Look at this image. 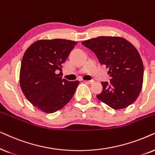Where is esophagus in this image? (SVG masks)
Here are the masks:
<instances>
[{"label": "esophagus", "mask_w": 155, "mask_h": 155, "mask_svg": "<svg viewBox=\"0 0 155 155\" xmlns=\"http://www.w3.org/2000/svg\"><path fill=\"white\" fill-rule=\"evenodd\" d=\"M84 82H85V83H87L88 84H91L94 83V80H91V81H84Z\"/></svg>", "instance_id": "obj_1"}]
</instances>
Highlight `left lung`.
I'll list each match as a JSON object with an SVG mask.
<instances>
[{"label": "left lung", "instance_id": "1", "mask_svg": "<svg viewBox=\"0 0 155 155\" xmlns=\"http://www.w3.org/2000/svg\"><path fill=\"white\" fill-rule=\"evenodd\" d=\"M81 44L109 69L110 83L101 82L103 91L96 96L98 100L115 110L135 102L141 91L144 75L143 63L137 49L120 37L101 36Z\"/></svg>", "mask_w": 155, "mask_h": 155}]
</instances>
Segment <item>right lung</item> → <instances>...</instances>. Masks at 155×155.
<instances>
[{
	"label": "right lung",
	"instance_id": "obj_1",
	"mask_svg": "<svg viewBox=\"0 0 155 155\" xmlns=\"http://www.w3.org/2000/svg\"><path fill=\"white\" fill-rule=\"evenodd\" d=\"M77 44L75 41L41 40L27 49L21 61L20 85L27 99L40 110L52 113L73 97L79 81L61 79V64Z\"/></svg>",
	"mask_w": 155,
	"mask_h": 155
}]
</instances>
